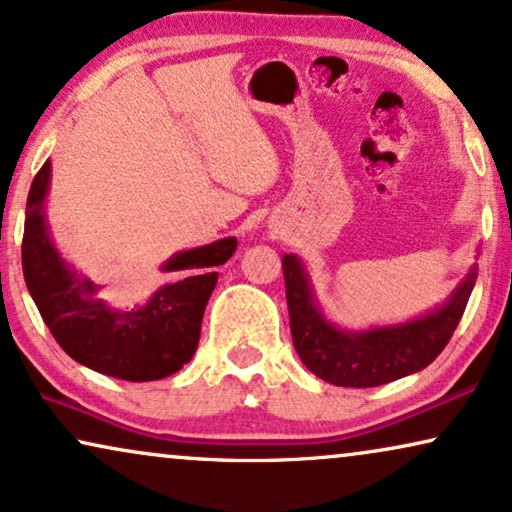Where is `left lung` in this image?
I'll return each mask as SVG.
<instances>
[{"mask_svg":"<svg viewBox=\"0 0 512 512\" xmlns=\"http://www.w3.org/2000/svg\"><path fill=\"white\" fill-rule=\"evenodd\" d=\"M289 324L301 362L322 381L343 388H374L426 369L459 327L477 280V265L430 313L409 322L362 331L336 327L324 315L303 261L282 256Z\"/></svg>","mask_w":512,"mask_h":512,"instance_id":"left-lung-1","label":"left lung"}]
</instances>
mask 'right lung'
Wrapping results in <instances>:
<instances>
[{
	"label": "right lung",
	"instance_id": "right-lung-1",
	"mask_svg": "<svg viewBox=\"0 0 512 512\" xmlns=\"http://www.w3.org/2000/svg\"><path fill=\"white\" fill-rule=\"evenodd\" d=\"M49 185L51 162H46L30 185L23 275L53 338L72 360L98 374L134 383L176 374L195 355L216 268L235 254V237L178 251L162 263L174 277L145 303L119 310L101 296V284L58 254L46 221Z\"/></svg>",
	"mask_w": 512,
	"mask_h": 512
}]
</instances>
